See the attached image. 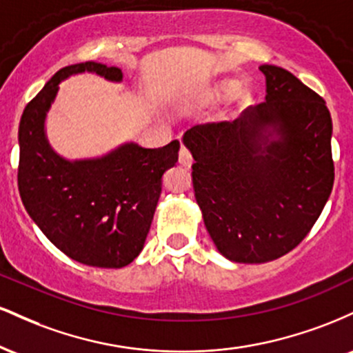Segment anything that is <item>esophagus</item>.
<instances>
[{
	"label": "esophagus",
	"instance_id": "1",
	"mask_svg": "<svg viewBox=\"0 0 353 353\" xmlns=\"http://www.w3.org/2000/svg\"><path fill=\"white\" fill-rule=\"evenodd\" d=\"M179 163L184 165V168H190V164H192V156H190L189 149L184 148V145H182L179 151Z\"/></svg>",
	"mask_w": 353,
	"mask_h": 353
}]
</instances>
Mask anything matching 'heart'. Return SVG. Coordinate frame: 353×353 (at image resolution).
<instances>
[{"label":"heart","instance_id":"1","mask_svg":"<svg viewBox=\"0 0 353 353\" xmlns=\"http://www.w3.org/2000/svg\"><path fill=\"white\" fill-rule=\"evenodd\" d=\"M239 91H241V83L239 81L225 79L212 89V99L217 101V103H225V101L237 98Z\"/></svg>","mask_w":353,"mask_h":353}]
</instances>
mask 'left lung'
<instances>
[{
    "label": "left lung",
    "mask_w": 353,
    "mask_h": 353,
    "mask_svg": "<svg viewBox=\"0 0 353 353\" xmlns=\"http://www.w3.org/2000/svg\"><path fill=\"white\" fill-rule=\"evenodd\" d=\"M265 101L232 123L197 124L182 143L192 154L194 196L217 250L264 264L295 249L334 188L332 117L317 92L272 64Z\"/></svg>",
    "instance_id": "left-lung-1"
}]
</instances>
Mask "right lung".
<instances>
[{
  "instance_id": "add662e5",
  "label": "right lung",
  "mask_w": 353,
  "mask_h": 353,
  "mask_svg": "<svg viewBox=\"0 0 353 353\" xmlns=\"http://www.w3.org/2000/svg\"><path fill=\"white\" fill-rule=\"evenodd\" d=\"M96 72L119 83V68L86 61L56 72L24 108L19 121L18 189L43 234L72 261L104 269L131 264L143 250L163 189L176 165L179 141L145 149L125 143L96 159L68 161L52 151L44 121L59 83Z\"/></svg>"
}]
</instances>
